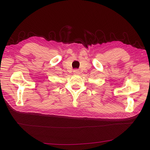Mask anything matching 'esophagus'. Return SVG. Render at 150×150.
<instances>
[{"label":"esophagus","instance_id":"34e87169","mask_svg":"<svg viewBox=\"0 0 150 150\" xmlns=\"http://www.w3.org/2000/svg\"><path fill=\"white\" fill-rule=\"evenodd\" d=\"M74 74H79V70H78V69H75L74 71Z\"/></svg>","mask_w":150,"mask_h":150}]
</instances>
